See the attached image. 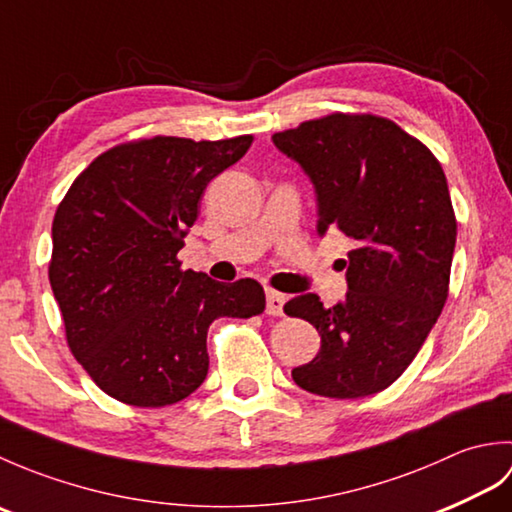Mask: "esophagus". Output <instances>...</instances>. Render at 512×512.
Listing matches in <instances>:
<instances>
[{
  "mask_svg": "<svg viewBox=\"0 0 512 512\" xmlns=\"http://www.w3.org/2000/svg\"><path fill=\"white\" fill-rule=\"evenodd\" d=\"M284 303L286 295H281L277 290H266V312L273 314V317H281L284 314Z\"/></svg>",
  "mask_w": 512,
  "mask_h": 512,
  "instance_id": "obj_1",
  "label": "esophagus"
}]
</instances>
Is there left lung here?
Wrapping results in <instances>:
<instances>
[{
	"label": "left lung",
	"instance_id": "8db88e82",
	"mask_svg": "<svg viewBox=\"0 0 512 512\" xmlns=\"http://www.w3.org/2000/svg\"><path fill=\"white\" fill-rule=\"evenodd\" d=\"M273 143L314 184L319 235L339 228L356 242L341 259L343 301L323 308L308 292L284 306L321 336L292 378L325 398L378 394L416 358L449 297L458 224L447 178L418 138L372 114L323 116Z\"/></svg>",
	"mask_w": 512,
	"mask_h": 512
}]
</instances>
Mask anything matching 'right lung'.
Wrapping results in <instances>:
<instances>
[{"label":"right lung","mask_w":512,"mask_h":512,"mask_svg":"<svg viewBox=\"0 0 512 512\" xmlns=\"http://www.w3.org/2000/svg\"><path fill=\"white\" fill-rule=\"evenodd\" d=\"M250 143L136 140L105 151L65 193L48 277L70 350L107 396L134 407L180 402L209 372V325L264 312L255 279L220 284L178 262L206 184Z\"/></svg>","instance_id":"right-lung-1"}]
</instances>
